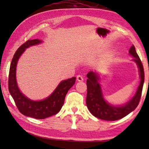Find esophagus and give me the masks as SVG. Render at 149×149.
<instances>
[{
  "mask_svg": "<svg viewBox=\"0 0 149 149\" xmlns=\"http://www.w3.org/2000/svg\"><path fill=\"white\" fill-rule=\"evenodd\" d=\"M77 79L78 81H83V77L82 75H77Z\"/></svg>",
  "mask_w": 149,
  "mask_h": 149,
  "instance_id": "1",
  "label": "esophagus"
}]
</instances>
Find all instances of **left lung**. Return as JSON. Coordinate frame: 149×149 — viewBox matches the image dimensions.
I'll return each mask as SVG.
<instances>
[{
	"mask_svg": "<svg viewBox=\"0 0 149 149\" xmlns=\"http://www.w3.org/2000/svg\"><path fill=\"white\" fill-rule=\"evenodd\" d=\"M129 53L134 58L133 61L136 63L139 68L140 82L134 96L131 100L123 106L117 107L107 102L103 97L100 85L97 82L98 75L91 71L87 73V77L88 79L87 80L86 104L89 111L94 117L106 121H116L125 117L138 107L141 97L144 81V68L134 45L130 47Z\"/></svg>",
	"mask_w": 149,
	"mask_h": 149,
	"instance_id": "8db88e82",
	"label": "left lung"
}]
</instances>
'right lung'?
Here are the masks:
<instances>
[{
  "label": "right lung",
  "mask_w": 149,
  "mask_h": 149,
  "mask_svg": "<svg viewBox=\"0 0 149 149\" xmlns=\"http://www.w3.org/2000/svg\"><path fill=\"white\" fill-rule=\"evenodd\" d=\"M40 42H42L41 40H28L17 49L12 59L9 74V91L19 111L24 115L38 119L51 117L60 111L67 92L76 81V77L62 81L49 96L40 101L31 100L19 91L15 74L17 61L26 48Z\"/></svg>",
  "instance_id": "right-lung-1"
}]
</instances>
